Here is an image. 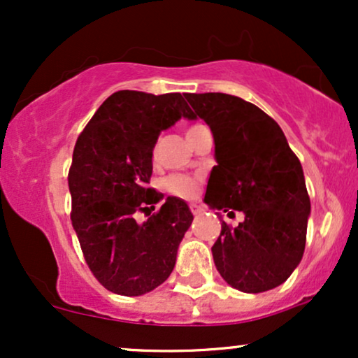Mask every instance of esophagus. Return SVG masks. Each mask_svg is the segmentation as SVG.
I'll return each mask as SVG.
<instances>
[{"mask_svg":"<svg viewBox=\"0 0 358 358\" xmlns=\"http://www.w3.org/2000/svg\"><path fill=\"white\" fill-rule=\"evenodd\" d=\"M190 210H192L193 215H199V213L203 212V208L200 207L199 203H192V205H190Z\"/></svg>","mask_w":358,"mask_h":358,"instance_id":"34e87169","label":"esophagus"}]
</instances>
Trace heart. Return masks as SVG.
<instances>
[{"instance_id":"1","label":"heart","mask_w":358,"mask_h":358,"mask_svg":"<svg viewBox=\"0 0 358 358\" xmlns=\"http://www.w3.org/2000/svg\"><path fill=\"white\" fill-rule=\"evenodd\" d=\"M199 127H202L200 124L188 127L187 136L192 134L193 131H196ZM165 188L166 192H170L171 195L180 196V199H193L199 193V180L193 178V176L188 175H171L165 180Z\"/></svg>"}]
</instances>
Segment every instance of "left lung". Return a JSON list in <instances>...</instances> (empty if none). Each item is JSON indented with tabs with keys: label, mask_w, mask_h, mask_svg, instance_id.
<instances>
[{
	"label": "left lung",
	"mask_w": 358,
	"mask_h": 358,
	"mask_svg": "<svg viewBox=\"0 0 358 358\" xmlns=\"http://www.w3.org/2000/svg\"><path fill=\"white\" fill-rule=\"evenodd\" d=\"M195 119L210 127L215 162L203 202L244 220L222 222L212 245L229 286L262 293L286 281L301 262L311 213L305 175L285 133L257 106L229 94H185ZM217 215H220L217 212Z\"/></svg>",
	"instance_id": "8db88e82"
}]
</instances>
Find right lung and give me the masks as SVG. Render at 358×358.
Here are the masks:
<instances>
[{"label": "right lung", "instance_id": "right-lung-1", "mask_svg": "<svg viewBox=\"0 0 358 358\" xmlns=\"http://www.w3.org/2000/svg\"><path fill=\"white\" fill-rule=\"evenodd\" d=\"M195 119L180 92L117 90L102 102L73 148L69 171L72 225L94 276L121 296H141L166 281L193 213L178 196L148 187L162 131ZM149 211L145 222L134 213Z\"/></svg>", "mask_w": 358, "mask_h": 358}]
</instances>
